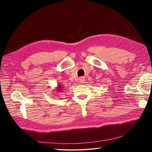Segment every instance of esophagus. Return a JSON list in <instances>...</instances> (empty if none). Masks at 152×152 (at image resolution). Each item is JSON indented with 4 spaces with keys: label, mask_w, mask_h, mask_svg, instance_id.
Here are the masks:
<instances>
[{
    "label": "esophagus",
    "mask_w": 152,
    "mask_h": 152,
    "mask_svg": "<svg viewBox=\"0 0 152 152\" xmlns=\"http://www.w3.org/2000/svg\"><path fill=\"white\" fill-rule=\"evenodd\" d=\"M84 80H85L84 77H80V78H79V81L81 83H83V82H84Z\"/></svg>",
    "instance_id": "1"
}]
</instances>
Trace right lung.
Masks as SVG:
<instances>
[{"label":"right lung","instance_id":"right-lung-1","mask_svg":"<svg viewBox=\"0 0 152 152\" xmlns=\"http://www.w3.org/2000/svg\"><path fill=\"white\" fill-rule=\"evenodd\" d=\"M59 88H60V89H61V88H62V87H59Z\"/></svg>","mask_w":152,"mask_h":152}]
</instances>
